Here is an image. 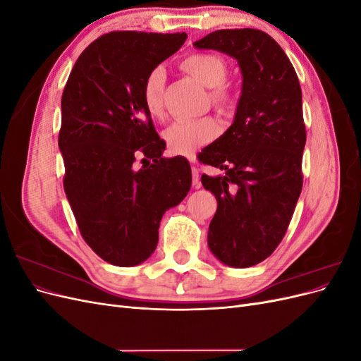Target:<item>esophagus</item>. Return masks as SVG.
Instances as JSON below:
<instances>
[{
	"label": "esophagus",
	"mask_w": 361,
	"mask_h": 361,
	"mask_svg": "<svg viewBox=\"0 0 361 361\" xmlns=\"http://www.w3.org/2000/svg\"><path fill=\"white\" fill-rule=\"evenodd\" d=\"M190 162H191V171H192V185L195 188L200 187V173H199V167L195 164V155H190L188 157Z\"/></svg>",
	"instance_id": "esophagus-1"
}]
</instances>
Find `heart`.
<instances>
[{
  "instance_id": "b5f03b06",
  "label": "heart",
  "mask_w": 361,
  "mask_h": 361,
  "mask_svg": "<svg viewBox=\"0 0 361 361\" xmlns=\"http://www.w3.org/2000/svg\"><path fill=\"white\" fill-rule=\"evenodd\" d=\"M179 68L207 87L209 102L218 113L228 116L236 110L238 93L235 87L226 81L228 68L223 57L212 52H192L179 61ZM164 90H166V72L162 68H154L146 75L141 85V101L146 111L155 118L162 117ZM216 134V122L211 116H204L171 123L164 133V138L174 154L187 155L209 143Z\"/></svg>"
}]
</instances>
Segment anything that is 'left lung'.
<instances>
[{
    "mask_svg": "<svg viewBox=\"0 0 361 361\" xmlns=\"http://www.w3.org/2000/svg\"><path fill=\"white\" fill-rule=\"evenodd\" d=\"M238 60L243 94L233 125L197 155L223 176L202 174L216 212L207 231L212 253L235 268L272 255L302 188L305 125L297 72L279 43L256 28L218 30L194 42Z\"/></svg>",
    "mask_w": 361,
    "mask_h": 361,
    "instance_id": "left-lung-1",
    "label": "left lung"
}]
</instances>
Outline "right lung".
I'll use <instances>...</instances> for the list:
<instances>
[{"label": "right lung", "instance_id": "right-lung-1", "mask_svg": "<svg viewBox=\"0 0 361 361\" xmlns=\"http://www.w3.org/2000/svg\"><path fill=\"white\" fill-rule=\"evenodd\" d=\"M185 40V32H106L81 52L64 87V192L84 241L111 265L154 253L162 214L191 187L190 162L161 157L166 141L141 101L146 75ZM138 156L144 167L135 171Z\"/></svg>", "mask_w": 361, "mask_h": 361}]
</instances>
